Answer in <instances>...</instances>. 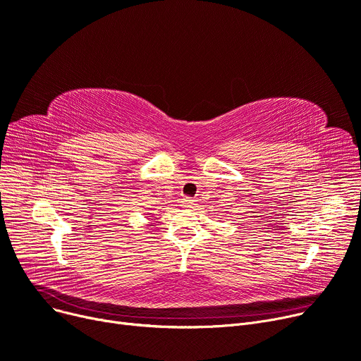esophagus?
Returning <instances> with one entry per match:
<instances>
[{"label":"esophagus","instance_id":"34e87169","mask_svg":"<svg viewBox=\"0 0 361 361\" xmlns=\"http://www.w3.org/2000/svg\"><path fill=\"white\" fill-rule=\"evenodd\" d=\"M197 205V200L192 198H183L182 200V207L183 208H194Z\"/></svg>","mask_w":361,"mask_h":361}]
</instances>
